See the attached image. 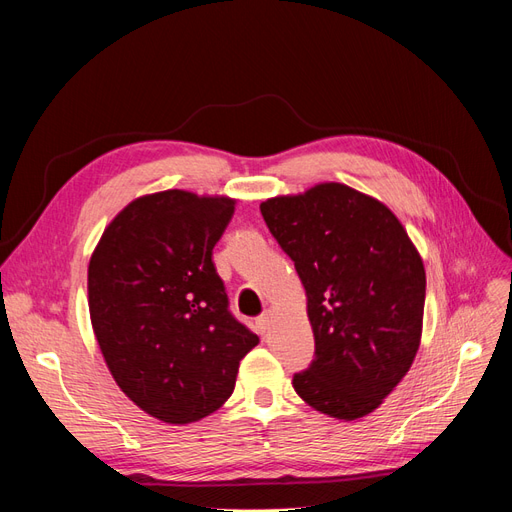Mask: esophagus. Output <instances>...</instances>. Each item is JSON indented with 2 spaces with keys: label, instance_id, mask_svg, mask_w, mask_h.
Listing matches in <instances>:
<instances>
[{
  "label": "esophagus",
  "instance_id": "1",
  "mask_svg": "<svg viewBox=\"0 0 512 512\" xmlns=\"http://www.w3.org/2000/svg\"><path fill=\"white\" fill-rule=\"evenodd\" d=\"M271 318H273V314L269 312V309H267V312H262V314L256 318V327H258V331H260V333H265V331L269 329Z\"/></svg>",
  "mask_w": 512,
  "mask_h": 512
}]
</instances>
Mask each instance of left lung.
<instances>
[{"instance_id":"obj_1","label":"left lung","mask_w":512,"mask_h":512,"mask_svg":"<svg viewBox=\"0 0 512 512\" xmlns=\"http://www.w3.org/2000/svg\"><path fill=\"white\" fill-rule=\"evenodd\" d=\"M260 213L301 277L316 339L294 391L339 421L374 412L421 344L425 267L408 232L380 200L344 183L269 198Z\"/></svg>"}]
</instances>
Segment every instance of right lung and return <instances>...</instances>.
<instances>
[{
  "label": "right lung",
  "mask_w": 512,
  "mask_h": 512,
  "mask_svg": "<svg viewBox=\"0 0 512 512\" xmlns=\"http://www.w3.org/2000/svg\"><path fill=\"white\" fill-rule=\"evenodd\" d=\"M232 213L226 196H141L106 226L89 260V316L104 361L138 408L170 425L218 410L258 344L230 314L211 260Z\"/></svg>",
  "instance_id": "right-lung-1"
}]
</instances>
